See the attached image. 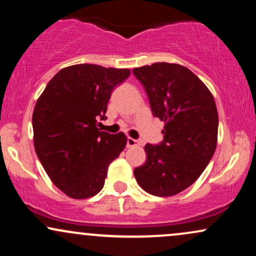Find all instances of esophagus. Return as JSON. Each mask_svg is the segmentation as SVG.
I'll return each mask as SVG.
<instances>
[{
    "instance_id": "obj_1",
    "label": "esophagus",
    "mask_w": 256,
    "mask_h": 256,
    "mask_svg": "<svg viewBox=\"0 0 256 256\" xmlns=\"http://www.w3.org/2000/svg\"><path fill=\"white\" fill-rule=\"evenodd\" d=\"M126 146H128V148H132V146H140V142H138L137 140H134V138L128 137V142H126Z\"/></svg>"
}]
</instances>
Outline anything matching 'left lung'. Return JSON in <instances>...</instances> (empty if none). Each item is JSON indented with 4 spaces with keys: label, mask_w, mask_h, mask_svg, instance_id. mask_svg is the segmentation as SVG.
I'll list each match as a JSON object with an SVG mask.
<instances>
[{
    "label": "left lung",
    "mask_w": 256,
    "mask_h": 256,
    "mask_svg": "<svg viewBox=\"0 0 256 256\" xmlns=\"http://www.w3.org/2000/svg\"><path fill=\"white\" fill-rule=\"evenodd\" d=\"M132 72L144 86L154 116L165 122L164 140L146 144V161L134 168V178L152 195H177L201 176L216 152V101L201 79L182 64L156 62Z\"/></svg>",
    "instance_id": "obj_1"
}]
</instances>
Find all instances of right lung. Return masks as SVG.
Returning a JSON list of instances; mask_svg holds the SVG:
<instances>
[{
	"mask_svg": "<svg viewBox=\"0 0 256 256\" xmlns=\"http://www.w3.org/2000/svg\"><path fill=\"white\" fill-rule=\"evenodd\" d=\"M128 68L80 64L58 71L37 100L32 114L34 150L55 186L72 198L101 192L108 166L124 150L122 132L98 128L112 91Z\"/></svg>",
	"mask_w": 256,
	"mask_h": 256,
	"instance_id": "add662e5",
	"label": "right lung"
}]
</instances>
